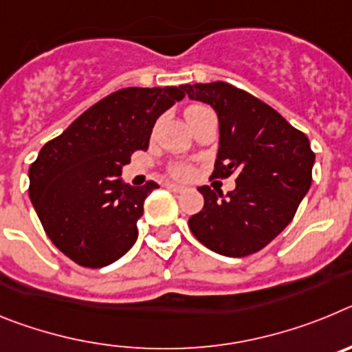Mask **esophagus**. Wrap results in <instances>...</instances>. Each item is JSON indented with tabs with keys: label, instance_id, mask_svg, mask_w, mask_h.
<instances>
[{
	"label": "esophagus",
	"instance_id": "obj_1",
	"mask_svg": "<svg viewBox=\"0 0 352 352\" xmlns=\"http://www.w3.org/2000/svg\"><path fill=\"white\" fill-rule=\"evenodd\" d=\"M167 188H169L170 192H176V194H179V192L185 190V186H182V185H174V183H167Z\"/></svg>",
	"mask_w": 352,
	"mask_h": 352
}]
</instances>
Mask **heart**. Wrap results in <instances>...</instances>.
<instances>
[{
  "label": "heart",
  "mask_w": 352,
  "mask_h": 352,
  "mask_svg": "<svg viewBox=\"0 0 352 352\" xmlns=\"http://www.w3.org/2000/svg\"><path fill=\"white\" fill-rule=\"evenodd\" d=\"M201 109H206V107H204V105H199V104L188 105V107H186V111H185V116H190V114L197 113V111H201ZM169 173L173 174L174 178L186 179V178H190L192 169L188 166H185V164H174V166L169 167Z\"/></svg>",
  "instance_id": "b5f03b06"
}]
</instances>
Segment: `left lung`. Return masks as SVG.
I'll use <instances>...</instances> for the list:
<instances>
[{"mask_svg":"<svg viewBox=\"0 0 352 352\" xmlns=\"http://www.w3.org/2000/svg\"><path fill=\"white\" fill-rule=\"evenodd\" d=\"M185 93L217 111L220 148L214 178L236 174L232 192L201 186L204 206L188 219L192 234L227 257L259 252L294 219L312 183L309 138L257 96L223 80L185 84Z\"/></svg>","mask_w":352,"mask_h":352,"instance_id":"1","label":"left lung"}]
</instances>
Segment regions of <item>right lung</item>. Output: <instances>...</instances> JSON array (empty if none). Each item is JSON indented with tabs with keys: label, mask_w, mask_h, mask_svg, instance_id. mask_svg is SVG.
Returning <instances> with one entry per match:
<instances>
[{
	"label": "right lung",
	"mask_w": 352,
	"mask_h": 352,
	"mask_svg": "<svg viewBox=\"0 0 352 352\" xmlns=\"http://www.w3.org/2000/svg\"><path fill=\"white\" fill-rule=\"evenodd\" d=\"M183 96V86L118 89L40 149L28 192L45 234L68 259L102 268L135 243L144 199L158 185H126L121 167L148 149L157 118Z\"/></svg>",
	"instance_id": "1"
}]
</instances>
